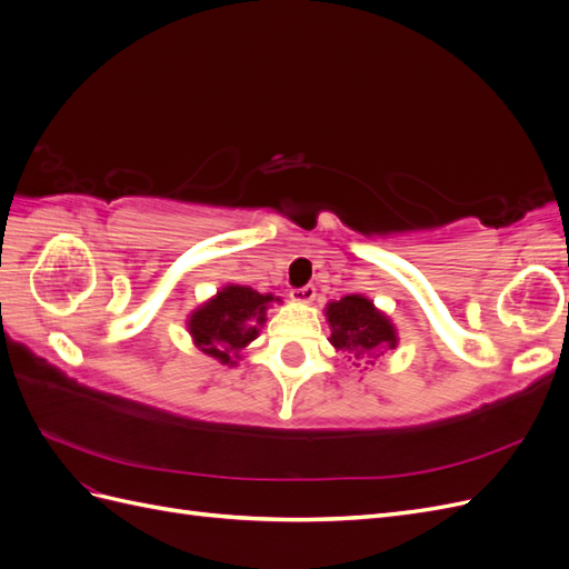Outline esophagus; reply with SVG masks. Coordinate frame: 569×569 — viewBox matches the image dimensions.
<instances>
[{"mask_svg":"<svg viewBox=\"0 0 569 569\" xmlns=\"http://www.w3.org/2000/svg\"><path fill=\"white\" fill-rule=\"evenodd\" d=\"M291 299L299 301V303H311L316 299V287L313 284H306L291 291Z\"/></svg>","mask_w":569,"mask_h":569,"instance_id":"obj_1","label":"esophagus"}]
</instances>
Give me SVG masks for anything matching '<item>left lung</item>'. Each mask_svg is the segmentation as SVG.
I'll return each mask as SVG.
<instances>
[{"label":"left lung","instance_id":"left-lung-1","mask_svg":"<svg viewBox=\"0 0 569 569\" xmlns=\"http://www.w3.org/2000/svg\"><path fill=\"white\" fill-rule=\"evenodd\" d=\"M327 320L332 327L330 341L339 351L353 353V358H377V351L396 347V335L387 316L360 295L332 301L327 306Z\"/></svg>","mask_w":569,"mask_h":569}]
</instances>
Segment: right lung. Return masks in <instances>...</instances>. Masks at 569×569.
<instances>
[{"label": "right lung", "instance_id": "right-lung-1", "mask_svg": "<svg viewBox=\"0 0 569 569\" xmlns=\"http://www.w3.org/2000/svg\"><path fill=\"white\" fill-rule=\"evenodd\" d=\"M274 299L272 295H258L251 287L230 284L218 297L189 318V332L194 343L220 363H234L251 339L258 335V325L266 322V308Z\"/></svg>", "mask_w": 569, "mask_h": 569}]
</instances>
